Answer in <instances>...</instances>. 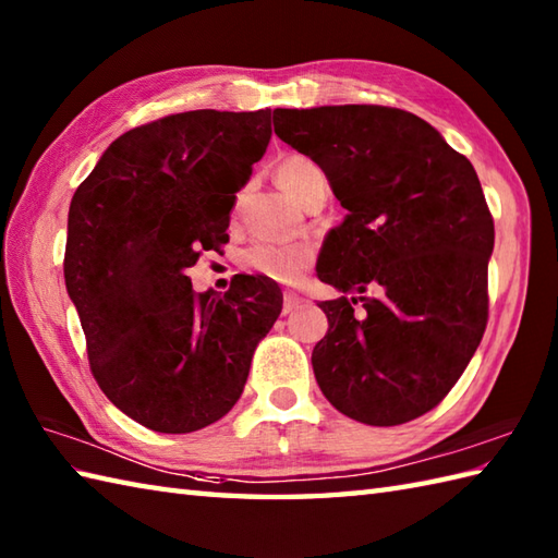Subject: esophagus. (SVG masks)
<instances>
[{
  "mask_svg": "<svg viewBox=\"0 0 558 558\" xmlns=\"http://www.w3.org/2000/svg\"><path fill=\"white\" fill-rule=\"evenodd\" d=\"M304 304V300L300 298L298 292H286V298H282V314H292V312H298L300 306Z\"/></svg>",
  "mask_w": 558,
  "mask_h": 558,
  "instance_id": "1",
  "label": "esophagus"
}]
</instances>
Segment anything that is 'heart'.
<instances>
[{"instance_id":"heart-1","label":"heart","mask_w":558,"mask_h":558,"mask_svg":"<svg viewBox=\"0 0 558 558\" xmlns=\"http://www.w3.org/2000/svg\"><path fill=\"white\" fill-rule=\"evenodd\" d=\"M276 180L282 192L292 201H302L310 196L316 186H326V174L316 160L290 153L276 168ZM314 254L304 244H270L256 242L242 254V264L252 268L258 276H266L282 286H294L306 270H310Z\"/></svg>"}]
</instances>
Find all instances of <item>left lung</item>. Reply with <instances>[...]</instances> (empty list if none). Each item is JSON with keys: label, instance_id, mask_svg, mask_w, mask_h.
Returning <instances> with one entry per match:
<instances>
[{"label": "left lung", "instance_id": "8db88e82", "mask_svg": "<svg viewBox=\"0 0 558 558\" xmlns=\"http://www.w3.org/2000/svg\"><path fill=\"white\" fill-rule=\"evenodd\" d=\"M278 138L322 165L340 206L318 280L328 333L312 366L330 405L372 426L434 410L475 354L489 318L494 220L472 162L417 114L381 105L272 110Z\"/></svg>", "mask_w": 558, "mask_h": 558}]
</instances>
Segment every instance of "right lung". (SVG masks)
Masks as SVG:
<instances>
[{"mask_svg":"<svg viewBox=\"0 0 558 558\" xmlns=\"http://www.w3.org/2000/svg\"><path fill=\"white\" fill-rule=\"evenodd\" d=\"M270 141V110H192L122 134L69 206L64 280L90 372L126 417L160 434L218 422L282 310L278 282L194 292L201 252L230 240L234 194Z\"/></svg>","mask_w":558,"mask_h":558,"instance_id":"obj_1","label":"right lung"}]
</instances>
